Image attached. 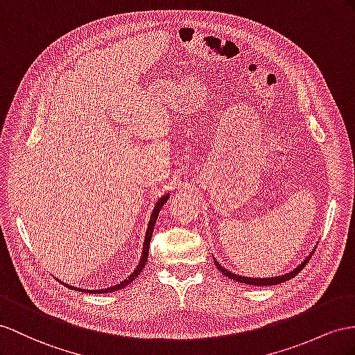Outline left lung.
Here are the masks:
<instances>
[{
	"instance_id": "obj_1",
	"label": "left lung",
	"mask_w": 355,
	"mask_h": 355,
	"mask_svg": "<svg viewBox=\"0 0 355 355\" xmlns=\"http://www.w3.org/2000/svg\"><path fill=\"white\" fill-rule=\"evenodd\" d=\"M312 255V252H311ZM311 255H309L302 264H300L297 268H294L291 272H286V275H282V276H276V277H267V279H258V277H246V276H240V275H235V272H231L228 271V268H223L219 262H217L214 259V264L216 267L219 268V271L222 272L223 276L230 277L235 282H241V284H248V285H255V286H270V285H279V284H284V282L286 280H291L293 277H295L300 271H302L304 268V266L309 262V259H311Z\"/></svg>"
}]
</instances>
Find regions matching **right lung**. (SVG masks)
Returning <instances> with one entry per match:
<instances>
[{
	"label": "right lung",
	"mask_w": 355,
	"mask_h": 355,
	"mask_svg": "<svg viewBox=\"0 0 355 355\" xmlns=\"http://www.w3.org/2000/svg\"><path fill=\"white\" fill-rule=\"evenodd\" d=\"M169 199V193L168 195H163L157 204L154 205V210L151 213V217H150V222H148V228H147V232H145V239H144V246H142V253H141V259L138 262V267H136L133 270L132 275L127 277L125 280H121L120 284H116L114 286H109V288H103V289H80V288H75V286H70V285H66L67 288H71V289H78V291H84V293H89V294H107V293H112V291H118V289H123L125 288L129 284H132V282L138 277L141 275V271L144 270L145 264H147L148 261V248H150V241H151V235H153V231H154V225H156V220H157V216L162 210V207L165 205V202Z\"/></svg>",
	"instance_id": "obj_1"
}]
</instances>
